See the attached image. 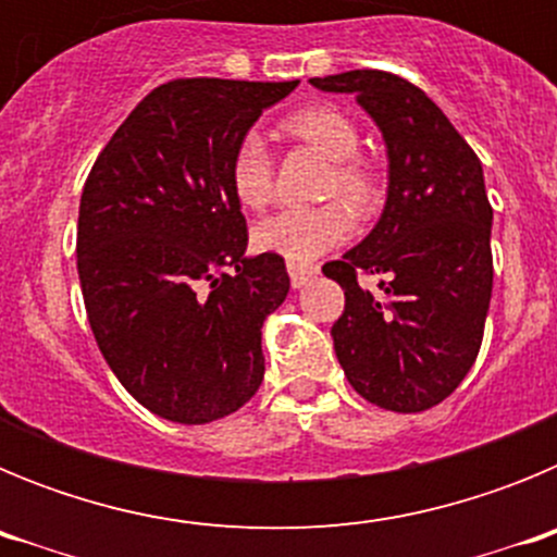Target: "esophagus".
I'll return each instance as SVG.
<instances>
[{"label": "esophagus", "instance_id": "1", "mask_svg": "<svg viewBox=\"0 0 557 557\" xmlns=\"http://www.w3.org/2000/svg\"><path fill=\"white\" fill-rule=\"evenodd\" d=\"M287 270H289V282H293V287H304V284H309L314 275H318V268H314V264L289 262Z\"/></svg>", "mask_w": 557, "mask_h": 557}]
</instances>
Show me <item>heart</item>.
<instances>
[{
	"label": "heart",
	"instance_id": "b5f03b06",
	"mask_svg": "<svg viewBox=\"0 0 557 557\" xmlns=\"http://www.w3.org/2000/svg\"><path fill=\"white\" fill-rule=\"evenodd\" d=\"M278 131L287 139L301 141L314 152H321L326 161H332V175L323 189L326 198H343L359 218H368L376 209L382 200V184H379L373 166L357 159L359 131L339 108L323 106V102L304 106L287 113ZM228 184L234 198L245 209H268L275 195V175L273 156L262 136L245 133L243 139L236 141L228 161ZM347 207L339 200H329V203L312 206V209L278 211L256 225V248L284 256L287 262H309L351 234L354 220Z\"/></svg>",
	"mask_w": 557,
	"mask_h": 557
}]
</instances>
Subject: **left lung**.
I'll list each match as a JSON object with an SVG mask.
<instances>
[{"label":"left lung","instance_id":"8db88e82","mask_svg":"<svg viewBox=\"0 0 557 557\" xmlns=\"http://www.w3.org/2000/svg\"><path fill=\"white\" fill-rule=\"evenodd\" d=\"M348 91L379 125L391 159L376 228L323 273L343 287L332 326L348 382L371 405L421 412L455 393L474 366L494 287V209L482 164L446 113L405 77L354 69L312 77ZM366 277H376L368 288Z\"/></svg>","mask_w":557,"mask_h":557}]
</instances>
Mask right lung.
I'll use <instances>...</instances> for the list:
<instances>
[{
	"label": "right lung",
	"mask_w": 557,
	"mask_h": 557,
	"mask_svg": "<svg viewBox=\"0 0 557 557\" xmlns=\"http://www.w3.org/2000/svg\"><path fill=\"white\" fill-rule=\"evenodd\" d=\"M298 86L178 77L152 88L88 172L77 273L102 357L166 421L231 416L264 376L262 323L289 275L248 259L228 161L262 111Z\"/></svg>",
	"instance_id": "obj_1"
}]
</instances>
